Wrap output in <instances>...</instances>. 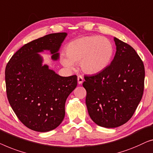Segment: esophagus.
<instances>
[{"mask_svg":"<svg viewBox=\"0 0 153 153\" xmlns=\"http://www.w3.org/2000/svg\"><path fill=\"white\" fill-rule=\"evenodd\" d=\"M77 82H78L79 85H80L83 82V77L82 76H77Z\"/></svg>","mask_w":153,"mask_h":153,"instance_id":"esophagus-1","label":"esophagus"}]
</instances>
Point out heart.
I'll use <instances>...</instances> for the list:
<instances>
[{"mask_svg":"<svg viewBox=\"0 0 153 153\" xmlns=\"http://www.w3.org/2000/svg\"><path fill=\"white\" fill-rule=\"evenodd\" d=\"M114 48L106 37L94 35L83 36L71 42L66 46V55H62L61 62L72 69L74 63L79 62L82 71L89 75L105 70L112 59Z\"/></svg>","mask_w":153,"mask_h":153,"instance_id":"b5f03b06","label":"heart"}]
</instances>
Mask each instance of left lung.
<instances>
[{
    "label": "left lung",
    "instance_id": "obj_1",
    "mask_svg": "<svg viewBox=\"0 0 153 153\" xmlns=\"http://www.w3.org/2000/svg\"><path fill=\"white\" fill-rule=\"evenodd\" d=\"M117 51L110 65L91 76H85L86 105L92 120L112 128L122 126L134 114L144 89L145 69L132 46L114 37Z\"/></svg>",
    "mask_w": 153,
    "mask_h": 153
}]
</instances>
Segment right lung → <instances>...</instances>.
I'll use <instances>...</instances> for the list:
<instances>
[{"label":"right lung","instance_id":"obj_1","mask_svg":"<svg viewBox=\"0 0 153 153\" xmlns=\"http://www.w3.org/2000/svg\"><path fill=\"white\" fill-rule=\"evenodd\" d=\"M66 33L47 34L27 43L14 53L6 66L7 99L22 123L44 132L59 126L65 116V102L77 86V76L62 77L42 65L38 53L50 51L59 59L58 51Z\"/></svg>","mask_w":153,"mask_h":153}]
</instances>
